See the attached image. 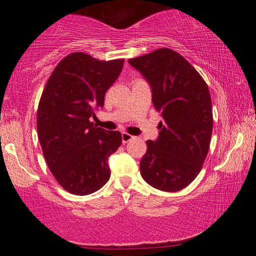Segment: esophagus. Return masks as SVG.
<instances>
[{
    "label": "esophagus",
    "instance_id": "esophagus-1",
    "mask_svg": "<svg viewBox=\"0 0 256 256\" xmlns=\"http://www.w3.org/2000/svg\"><path fill=\"white\" fill-rule=\"evenodd\" d=\"M134 138V136L128 134V132H122V143H128L129 141Z\"/></svg>",
    "mask_w": 256,
    "mask_h": 256
}]
</instances>
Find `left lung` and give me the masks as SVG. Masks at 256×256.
I'll return each instance as SVG.
<instances>
[{
  "label": "left lung",
  "instance_id": "obj_1",
  "mask_svg": "<svg viewBox=\"0 0 256 256\" xmlns=\"http://www.w3.org/2000/svg\"><path fill=\"white\" fill-rule=\"evenodd\" d=\"M152 86V104L163 118L156 141H146L142 178L160 191L186 188L200 172L213 128L208 84L178 52L162 48L129 59Z\"/></svg>",
  "mask_w": 256,
  "mask_h": 256
}]
</instances>
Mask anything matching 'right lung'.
Segmentation results:
<instances>
[{
  "label": "right lung",
  "mask_w": 256,
  "mask_h": 256,
  "mask_svg": "<svg viewBox=\"0 0 256 256\" xmlns=\"http://www.w3.org/2000/svg\"><path fill=\"white\" fill-rule=\"evenodd\" d=\"M124 62L73 52L45 84L37 110L38 140L51 174L70 194H93L110 180L107 160L121 146V132L96 127L90 118L104 107Z\"/></svg>",
  "instance_id": "add662e5"
}]
</instances>
